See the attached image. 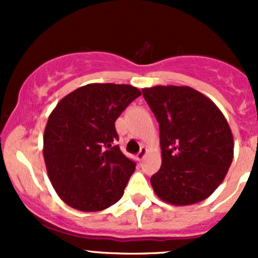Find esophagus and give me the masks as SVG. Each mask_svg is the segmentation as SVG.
Returning <instances> with one entry per match:
<instances>
[{
    "mask_svg": "<svg viewBox=\"0 0 258 258\" xmlns=\"http://www.w3.org/2000/svg\"><path fill=\"white\" fill-rule=\"evenodd\" d=\"M146 155H147V149H146V147H142V149L140 150V152L137 154V160H138V161L143 160Z\"/></svg>",
    "mask_w": 258,
    "mask_h": 258,
    "instance_id": "34e87169",
    "label": "esophagus"
}]
</instances>
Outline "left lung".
Segmentation results:
<instances>
[{
	"label": "left lung",
	"mask_w": 258,
	"mask_h": 258,
	"mask_svg": "<svg viewBox=\"0 0 258 258\" xmlns=\"http://www.w3.org/2000/svg\"><path fill=\"white\" fill-rule=\"evenodd\" d=\"M160 129L161 166L151 177L156 195L173 206L213 194L234 156L231 129L213 102L188 86L142 89Z\"/></svg>",
	"instance_id": "obj_1"
}]
</instances>
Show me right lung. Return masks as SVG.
Instances as JSON below:
<instances>
[{"label": "right lung", "instance_id": "right-lung-1", "mask_svg": "<svg viewBox=\"0 0 258 258\" xmlns=\"http://www.w3.org/2000/svg\"><path fill=\"white\" fill-rule=\"evenodd\" d=\"M140 95L132 85L88 84L52 109L44 159L52 187L66 204L98 212L121 199L136 163L115 146V121Z\"/></svg>", "mask_w": 258, "mask_h": 258}]
</instances>
